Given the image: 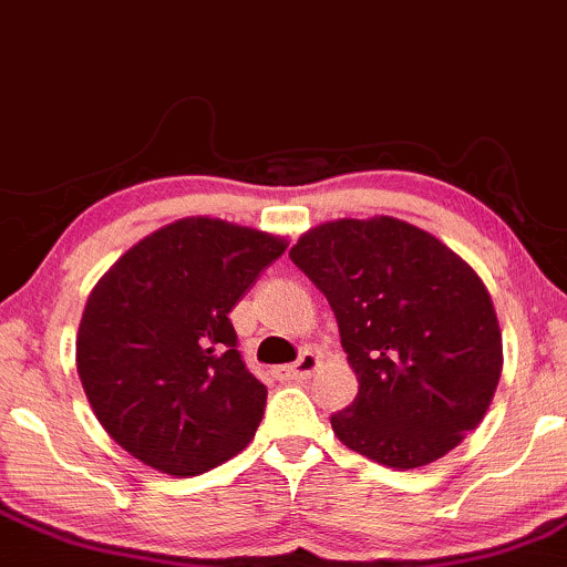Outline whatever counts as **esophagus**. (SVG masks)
<instances>
[{"instance_id":"1","label":"esophagus","mask_w":567,"mask_h":567,"mask_svg":"<svg viewBox=\"0 0 567 567\" xmlns=\"http://www.w3.org/2000/svg\"><path fill=\"white\" fill-rule=\"evenodd\" d=\"M319 364H322V361H319L317 353L303 351L301 357H298L296 364H288V367H282V370H277V378L279 380H306L317 372Z\"/></svg>"}]
</instances>
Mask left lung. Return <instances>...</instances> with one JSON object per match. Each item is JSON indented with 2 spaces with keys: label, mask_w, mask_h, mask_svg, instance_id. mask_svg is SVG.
<instances>
[{
  "label": "left lung",
  "mask_w": 567,
  "mask_h": 567,
  "mask_svg": "<svg viewBox=\"0 0 567 567\" xmlns=\"http://www.w3.org/2000/svg\"><path fill=\"white\" fill-rule=\"evenodd\" d=\"M290 258L330 301L359 378L353 404L330 417L343 446L412 470L481 425L502 378V330L465 258L393 216L319 224Z\"/></svg>",
  "instance_id": "obj_1"
}]
</instances>
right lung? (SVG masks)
Returning <instances> with one entry per match:
<instances>
[{"instance_id":"add662e5","label":"right lung","mask_w":567,"mask_h":567,"mask_svg":"<svg viewBox=\"0 0 567 567\" xmlns=\"http://www.w3.org/2000/svg\"><path fill=\"white\" fill-rule=\"evenodd\" d=\"M285 248L269 231L189 216L147 235L100 277L79 324L76 367L121 449L187 478L254 441L266 385L237 351L229 311Z\"/></svg>"}]
</instances>
